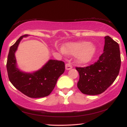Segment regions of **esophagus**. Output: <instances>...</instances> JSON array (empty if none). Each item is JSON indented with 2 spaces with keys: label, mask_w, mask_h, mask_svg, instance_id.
Listing matches in <instances>:
<instances>
[{
  "label": "esophagus",
  "mask_w": 127,
  "mask_h": 127,
  "mask_svg": "<svg viewBox=\"0 0 127 127\" xmlns=\"http://www.w3.org/2000/svg\"><path fill=\"white\" fill-rule=\"evenodd\" d=\"M65 68H66V70H70L72 68V66L70 63L66 64H65Z\"/></svg>",
  "instance_id": "34e87169"
}]
</instances>
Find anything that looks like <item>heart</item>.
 Instances as JSON below:
<instances>
[{"label":"heart","mask_w":127,"mask_h":127,"mask_svg":"<svg viewBox=\"0 0 127 127\" xmlns=\"http://www.w3.org/2000/svg\"><path fill=\"white\" fill-rule=\"evenodd\" d=\"M96 46L92 43L81 41L69 42L63 45L62 51L67 55H76L79 64H85L90 62L96 52Z\"/></svg>","instance_id":"heart-1"}]
</instances>
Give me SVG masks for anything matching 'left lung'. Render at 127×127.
Instances as JSON below:
<instances>
[{
    "label": "left lung",
    "mask_w": 127,
    "mask_h": 127,
    "mask_svg": "<svg viewBox=\"0 0 127 127\" xmlns=\"http://www.w3.org/2000/svg\"><path fill=\"white\" fill-rule=\"evenodd\" d=\"M105 38L104 52L97 62L90 66L76 67L79 79L77 87L84 94H101L114 82L121 67L118 43L109 36Z\"/></svg>",
    "instance_id": "8db88e82"
}]
</instances>
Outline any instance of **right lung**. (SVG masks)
<instances>
[{"label": "right lung", "instance_id": "right-lung-1", "mask_svg": "<svg viewBox=\"0 0 127 127\" xmlns=\"http://www.w3.org/2000/svg\"><path fill=\"white\" fill-rule=\"evenodd\" d=\"M28 36H20L9 49L6 64L9 81L17 90L30 98L46 96L51 93L58 79L65 71V63L50 59L41 69L34 72L20 71L17 67L15 52L20 40Z\"/></svg>", "mask_w": 127, "mask_h": 127}]
</instances>
